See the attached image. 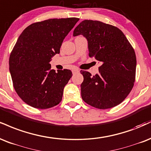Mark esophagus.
<instances>
[{
    "mask_svg": "<svg viewBox=\"0 0 151 151\" xmlns=\"http://www.w3.org/2000/svg\"><path fill=\"white\" fill-rule=\"evenodd\" d=\"M79 72V70H78V69H73V70H72V74H77Z\"/></svg>",
    "mask_w": 151,
    "mask_h": 151,
    "instance_id": "obj_1",
    "label": "esophagus"
}]
</instances>
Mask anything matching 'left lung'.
Returning <instances> with one entry per match:
<instances>
[{
  "instance_id": "8db88e82",
  "label": "left lung",
  "mask_w": 151,
  "mask_h": 151,
  "mask_svg": "<svg viewBox=\"0 0 151 151\" xmlns=\"http://www.w3.org/2000/svg\"><path fill=\"white\" fill-rule=\"evenodd\" d=\"M87 39L88 55L101 63L99 73L92 76L81 70V94L87 104L99 109L113 108L129 95L135 81L137 58L134 48L117 27L100 21L83 20L73 36Z\"/></svg>"
}]
</instances>
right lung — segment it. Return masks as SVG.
<instances>
[{
    "mask_svg": "<svg viewBox=\"0 0 151 151\" xmlns=\"http://www.w3.org/2000/svg\"><path fill=\"white\" fill-rule=\"evenodd\" d=\"M79 18L49 19L29 25L22 32L9 60L14 90L24 103L39 109L59 104L72 73L51 70L50 62Z\"/></svg>",
    "mask_w": 151,
    "mask_h": 151,
    "instance_id": "1",
    "label": "right lung"
}]
</instances>
